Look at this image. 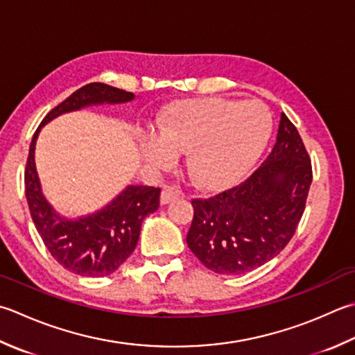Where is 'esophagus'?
I'll use <instances>...</instances> for the list:
<instances>
[{
  "label": "esophagus",
  "mask_w": 355,
  "mask_h": 355,
  "mask_svg": "<svg viewBox=\"0 0 355 355\" xmlns=\"http://www.w3.org/2000/svg\"><path fill=\"white\" fill-rule=\"evenodd\" d=\"M178 197H182V192H178L177 189H172V187H163L162 197H159V203L169 205L171 201L177 200Z\"/></svg>",
  "instance_id": "esophagus-1"
}]
</instances>
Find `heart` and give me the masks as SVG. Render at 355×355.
<instances>
[{"mask_svg": "<svg viewBox=\"0 0 355 355\" xmlns=\"http://www.w3.org/2000/svg\"><path fill=\"white\" fill-rule=\"evenodd\" d=\"M270 132L272 115L261 101L184 100L164 109L158 137H149L141 152L155 169H169L175 155L187 154L191 182L200 189L221 191L248 175Z\"/></svg>", "mask_w": 355, "mask_h": 355, "instance_id": "obj_1", "label": "heart"}]
</instances>
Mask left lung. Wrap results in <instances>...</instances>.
<instances>
[{
    "label": "left lung",
    "instance_id": "8db88e82",
    "mask_svg": "<svg viewBox=\"0 0 355 355\" xmlns=\"http://www.w3.org/2000/svg\"><path fill=\"white\" fill-rule=\"evenodd\" d=\"M312 182L302 137L282 114L272 150L246 182L192 200L187 246L217 274L239 275L279 255L297 229Z\"/></svg>",
    "mask_w": 355,
    "mask_h": 355
}]
</instances>
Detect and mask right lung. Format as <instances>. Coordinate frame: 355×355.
<instances>
[{
    "mask_svg": "<svg viewBox=\"0 0 355 355\" xmlns=\"http://www.w3.org/2000/svg\"><path fill=\"white\" fill-rule=\"evenodd\" d=\"M135 98L132 92L104 83H90L53 107L33 134L27 157L24 184L32 220L46 248L60 265L83 277L114 274L134 249L141 223L159 206V189L129 184L100 211L78 218H66L46 200L35 166V144L40 130L62 114L98 104H121Z\"/></svg>",
    "mask_w": 355,
    "mask_h": 355,
    "instance_id": "obj_1",
    "label": "right lung"
}]
</instances>
